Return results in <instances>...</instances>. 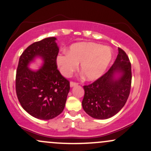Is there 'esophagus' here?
<instances>
[{"mask_svg":"<svg viewBox=\"0 0 151 151\" xmlns=\"http://www.w3.org/2000/svg\"><path fill=\"white\" fill-rule=\"evenodd\" d=\"M77 85H78V83L74 82V81H71V82H70V86H71V87H73V86H77Z\"/></svg>","mask_w":151,"mask_h":151,"instance_id":"obj_1","label":"esophagus"}]
</instances>
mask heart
Wrapping results in <instances>:
<instances>
[{"mask_svg":"<svg viewBox=\"0 0 151 151\" xmlns=\"http://www.w3.org/2000/svg\"><path fill=\"white\" fill-rule=\"evenodd\" d=\"M112 56V50L108 46L94 42H78L71 45L68 52L59 55L57 64L61 73L69 77L81 62L80 71L84 79L93 81L104 74Z\"/></svg>","mask_w":151,"mask_h":151,"instance_id":"b5f03b06","label":"heart"}]
</instances>
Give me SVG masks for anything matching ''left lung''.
Segmentation results:
<instances>
[{"mask_svg":"<svg viewBox=\"0 0 151 151\" xmlns=\"http://www.w3.org/2000/svg\"><path fill=\"white\" fill-rule=\"evenodd\" d=\"M113 65L92 84L84 86L82 107L94 119H107L116 115L125 105L131 85V65L129 57L121 48ZM120 75L116 78L115 74Z\"/></svg>","mask_w":151,"mask_h":151,"instance_id":"obj_1","label":"left lung"}]
</instances>
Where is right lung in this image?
<instances>
[{
	"instance_id": "1",
	"label": "right lung",
	"mask_w": 151,
	"mask_h": 151,
	"mask_svg": "<svg viewBox=\"0 0 151 151\" xmlns=\"http://www.w3.org/2000/svg\"><path fill=\"white\" fill-rule=\"evenodd\" d=\"M55 37L45 38L26 48L19 59L15 89L20 104L35 118L49 120L63 111L70 91V81L58 70L59 47ZM40 57L42 68L34 71L28 67Z\"/></svg>"
}]
</instances>
